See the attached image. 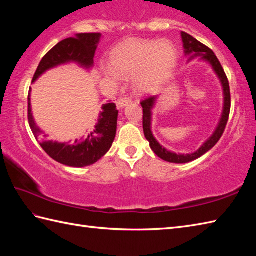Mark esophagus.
<instances>
[{"label": "esophagus", "mask_w": 256, "mask_h": 256, "mask_svg": "<svg viewBox=\"0 0 256 256\" xmlns=\"http://www.w3.org/2000/svg\"><path fill=\"white\" fill-rule=\"evenodd\" d=\"M131 102H132V100L130 96H122V98H120V100L118 101V106L123 108L126 106H128Z\"/></svg>", "instance_id": "esophagus-1"}]
</instances>
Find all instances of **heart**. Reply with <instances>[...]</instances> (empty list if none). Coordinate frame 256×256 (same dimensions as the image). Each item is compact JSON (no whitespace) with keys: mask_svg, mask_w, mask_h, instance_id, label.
Listing matches in <instances>:
<instances>
[{"mask_svg":"<svg viewBox=\"0 0 256 256\" xmlns=\"http://www.w3.org/2000/svg\"><path fill=\"white\" fill-rule=\"evenodd\" d=\"M176 62V50L170 42L133 40L113 52L106 74L112 79L134 77L135 88L148 92L170 72Z\"/></svg>","mask_w":256,"mask_h":256,"instance_id":"obj_1","label":"heart"}]
</instances>
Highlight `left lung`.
Wrapping results in <instances>:
<instances>
[{"instance_id":"obj_1","label":"left lung","mask_w":256,"mask_h":256,"mask_svg":"<svg viewBox=\"0 0 256 256\" xmlns=\"http://www.w3.org/2000/svg\"><path fill=\"white\" fill-rule=\"evenodd\" d=\"M182 38L184 42V54L190 56V59L194 57L201 56V59L208 62L212 68H214V72L218 74V77L222 84V88H224V111H222L221 120L218 124V128H216L214 133L212 134V136L206 140V143L201 148L196 150L192 154H176L172 153V152L167 150L165 148L157 142L156 138H154L153 133H152L150 130V123H152V108H154L155 101L157 99V96H148L140 102V106L143 108V130H144V135L146 140L150 142V148L153 150L154 153L160 157V158L164 160L170 162H175V164H184V162H192L194 160L199 158V157L206 154V152L210 150L214 146L219 142L221 138L222 134H224L228 120H229V114H230V108H231V94H230V86H229V80L226 78V74L224 72V68H222L219 59L216 58L214 52H212L209 47L206 45L201 44L196 38H194L192 35L187 34V32H182Z\"/></svg>"}]
</instances>
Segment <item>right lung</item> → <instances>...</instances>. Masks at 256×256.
<instances>
[{
  "mask_svg": "<svg viewBox=\"0 0 256 256\" xmlns=\"http://www.w3.org/2000/svg\"><path fill=\"white\" fill-rule=\"evenodd\" d=\"M100 37V32H81L59 42L42 57L32 77V82L47 70L62 64L77 62L84 68H91L94 66V52ZM102 110L96 130L84 140H76L72 144L52 142L45 140L46 135H42V130L35 123L30 108V94H28L27 116L35 138L52 160L70 167H84L94 164L111 148L116 134L118 111L114 103L103 104Z\"/></svg>",
  "mask_w": 256,
  "mask_h": 256,
  "instance_id": "obj_1",
  "label": "right lung"
}]
</instances>
